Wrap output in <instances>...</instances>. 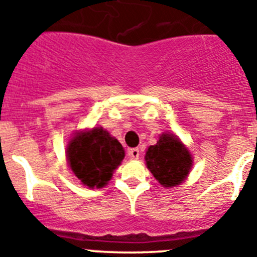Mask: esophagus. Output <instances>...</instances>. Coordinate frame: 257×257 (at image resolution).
Returning a JSON list of instances; mask_svg holds the SVG:
<instances>
[{
    "mask_svg": "<svg viewBox=\"0 0 257 257\" xmlns=\"http://www.w3.org/2000/svg\"><path fill=\"white\" fill-rule=\"evenodd\" d=\"M140 156V151L138 148H131L128 149V157L133 158V160H138Z\"/></svg>",
    "mask_w": 257,
    "mask_h": 257,
    "instance_id": "obj_1",
    "label": "esophagus"
}]
</instances>
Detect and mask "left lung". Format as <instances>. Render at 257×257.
Here are the masks:
<instances>
[{
    "label": "left lung",
    "mask_w": 257,
    "mask_h": 257,
    "mask_svg": "<svg viewBox=\"0 0 257 257\" xmlns=\"http://www.w3.org/2000/svg\"><path fill=\"white\" fill-rule=\"evenodd\" d=\"M149 171L163 187L179 185L192 169V157L174 134H162L145 154Z\"/></svg>",
    "instance_id": "1"
}]
</instances>
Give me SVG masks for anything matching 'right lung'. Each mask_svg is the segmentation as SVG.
<instances>
[{
    "mask_svg": "<svg viewBox=\"0 0 257 257\" xmlns=\"http://www.w3.org/2000/svg\"><path fill=\"white\" fill-rule=\"evenodd\" d=\"M70 169L83 185L104 187L123 160L124 151L117 139L101 127L76 134L67 151Z\"/></svg>",
    "mask_w": 257,
    "mask_h": 257,
    "instance_id": "add662e5",
    "label": "right lung"
}]
</instances>
